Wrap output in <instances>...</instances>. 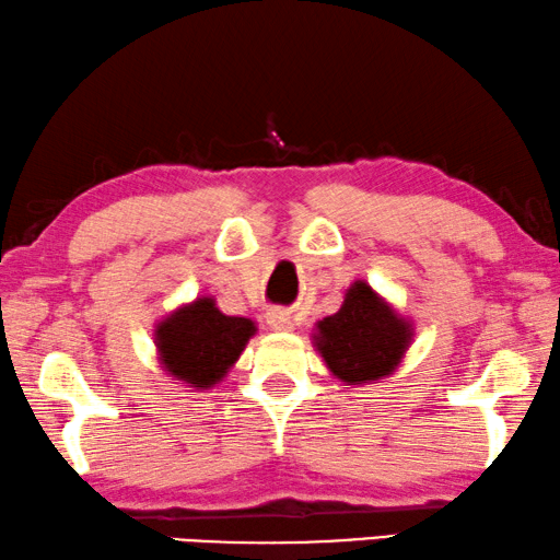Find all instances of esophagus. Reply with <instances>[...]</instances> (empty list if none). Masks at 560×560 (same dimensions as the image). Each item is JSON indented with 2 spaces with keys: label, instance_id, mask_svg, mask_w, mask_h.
Instances as JSON below:
<instances>
[{
  "label": "esophagus",
  "instance_id": "obj_1",
  "mask_svg": "<svg viewBox=\"0 0 560 560\" xmlns=\"http://www.w3.org/2000/svg\"><path fill=\"white\" fill-rule=\"evenodd\" d=\"M266 322H269L271 329H279V332H291L294 329V319L287 310H271L266 314Z\"/></svg>",
  "mask_w": 560,
  "mask_h": 560
}]
</instances>
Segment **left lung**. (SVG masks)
I'll list each match as a JSON object with an SVG mask.
<instances>
[{
	"label": "left lung",
	"instance_id": "8db88e82",
	"mask_svg": "<svg viewBox=\"0 0 560 560\" xmlns=\"http://www.w3.org/2000/svg\"><path fill=\"white\" fill-rule=\"evenodd\" d=\"M411 335V325L370 283L355 281L340 312L317 322L314 345L329 373L348 385H362L381 381L398 368Z\"/></svg>",
	"mask_w": 560,
	"mask_h": 560
}]
</instances>
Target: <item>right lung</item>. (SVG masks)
Returning <instances> with one entry per match:
<instances>
[{
    "mask_svg": "<svg viewBox=\"0 0 560 560\" xmlns=\"http://www.w3.org/2000/svg\"><path fill=\"white\" fill-rule=\"evenodd\" d=\"M254 335L256 322L228 317L215 299L200 296L164 317L154 329V342L162 368L172 377L205 390L223 381Z\"/></svg>",
    "mask_w": 560,
    "mask_h": 560,
    "instance_id": "right-lung-1",
    "label": "right lung"
}]
</instances>
